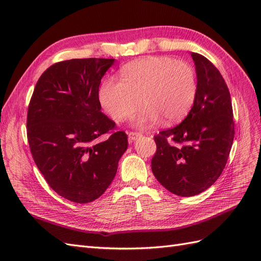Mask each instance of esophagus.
Instances as JSON below:
<instances>
[{
	"label": "esophagus",
	"instance_id": "1",
	"mask_svg": "<svg viewBox=\"0 0 261 261\" xmlns=\"http://www.w3.org/2000/svg\"><path fill=\"white\" fill-rule=\"evenodd\" d=\"M141 136H142L141 133H137V132H129V133H128V138H129L130 142L136 141V139H137L138 137H141Z\"/></svg>",
	"mask_w": 261,
	"mask_h": 261
}]
</instances>
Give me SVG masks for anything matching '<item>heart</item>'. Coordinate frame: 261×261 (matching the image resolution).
Wrapping results in <instances>:
<instances>
[{
  "label": "heart",
  "instance_id": "obj_1",
  "mask_svg": "<svg viewBox=\"0 0 261 261\" xmlns=\"http://www.w3.org/2000/svg\"><path fill=\"white\" fill-rule=\"evenodd\" d=\"M122 81L103 82L99 99L106 112L116 120L133 115L134 125L148 128L164 118L166 123L180 120L192 109L197 94L195 69L186 62L168 56H149L129 63L120 72Z\"/></svg>",
  "mask_w": 261,
  "mask_h": 261
}]
</instances>
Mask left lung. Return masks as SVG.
I'll return each instance as SVG.
<instances>
[{
  "mask_svg": "<svg viewBox=\"0 0 261 261\" xmlns=\"http://www.w3.org/2000/svg\"><path fill=\"white\" fill-rule=\"evenodd\" d=\"M197 94L180 124L160 132L151 158L156 179L177 196L198 195L224 170L233 142L234 123L230 93L220 72L205 56L192 53Z\"/></svg>",
  "mask_w": 261,
  "mask_h": 261,
  "instance_id": "obj_1",
  "label": "left lung"
}]
</instances>
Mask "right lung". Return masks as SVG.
Wrapping results in <instances>:
<instances>
[{"mask_svg": "<svg viewBox=\"0 0 261 261\" xmlns=\"http://www.w3.org/2000/svg\"><path fill=\"white\" fill-rule=\"evenodd\" d=\"M114 61L55 63L41 75L29 104L28 141L36 166L55 193L77 204L103 195L128 145L125 132L100 112V80Z\"/></svg>", "mask_w": 261, "mask_h": 261, "instance_id": "add662e5", "label": "right lung"}]
</instances>
